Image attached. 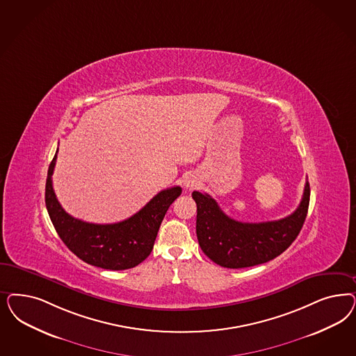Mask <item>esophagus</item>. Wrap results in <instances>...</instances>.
I'll use <instances>...</instances> for the list:
<instances>
[{
	"label": "esophagus",
	"instance_id": "34e87169",
	"mask_svg": "<svg viewBox=\"0 0 356 356\" xmlns=\"http://www.w3.org/2000/svg\"><path fill=\"white\" fill-rule=\"evenodd\" d=\"M194 186H195V182H194V181H191V179H190V181H187V182H186V188H188V190H191V188H194Z\"/></svg>",
	"mask_w": 356,
	"mask_h": 356
}]
</instances>
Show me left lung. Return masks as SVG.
Instances as JSON below:
<instances>
[{"label":"left lung","mask_w":356,"mask_h":356,"mask_svg":"<svg viewBox=\"0 0 356 356\" xmlns=\"http://www.w3.org/2000/svg\"><path fill=\"white\" fill-rule=\"evenodd\" d=\"M309 197L307 181L300 204L287 218L266 222H241L227 216L208 194L194 191L199 245L211 261L227 268L266 264L287 250L296 240L308 213Z\"/></svg>","instance_id":"obj_1"}]
</instances>
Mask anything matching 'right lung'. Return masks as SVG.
I'll use <instances>...</instances> for the list:
<instances>
[{
	"label": "right lung",
	"mask_w": 356,
	"mask_h": 356,
	"mask_svg": "<svg viewBox=\"0 0 356 356\" xmlns=\"http://www.w3.org/2000/svg\"><path fill=\"white\" fill-rule=\"evenodd\" d=\"M58 152L51 161L46 182V207L60 238L86 264L104 270H127L149 255L161 222L182 188L175 186L154 196L138 213L115 224H92L70 216L58 203L52 186Z\"/></svg>",
	"instance_id": "1"
}]
</instances>
